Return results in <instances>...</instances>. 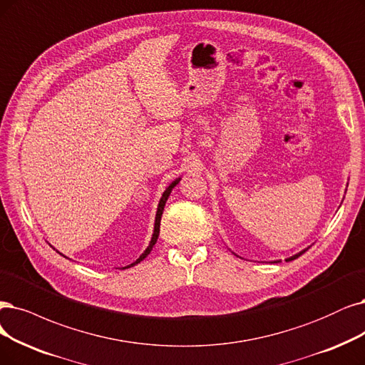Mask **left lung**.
Returning <instances> with one entry per match:
<instances>
[{
	"label": "left lung",
	"mask_w": 365,
	"mask_h": 365,
	"mask_svg": "<svg viewBox=\"0 0 365 365\" xmlns=\"http://www.w3.org/2000/svg\"><path fill=\"white\" fill-rule=\"evenodd\" d=\"M307 250H304V251H301V252H298V254H296V255H293V257H290V259H287V262H290V260H294V259H298L299 257V255H302L304 252H305Z\"/></svg>",
	"instance_id": "left-lung-1"
}]
</instances>
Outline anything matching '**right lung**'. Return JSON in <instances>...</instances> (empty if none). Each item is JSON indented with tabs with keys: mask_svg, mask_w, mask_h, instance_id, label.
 I'll return each instance as SVG.
<instances>
[{
	"mask_svg": "<svg viewBox=\"0 0 365 365\" xmlns=\"http://www.w3.org/2000/svg\"><path fill=\"white\" fill-rule=\"evenodd\" d=\"M179 180L180 179H178V180H174L167 190H165V192L162 194V198H160V201H159V206H158V212H156V221H155V232H153V237H152V240H150V245L147 247V250L140 255V259H137V262H133L132 264H129V266H126V267H130V266H135V264H138L141 260H144L148 254H150V251L153 250V247H155V244H156V240H158V236H159V228H160V217H162V212H164V207H165V203H167V200H168V197H170V194H171V190L173 187L179 183Z\"/></svg>",
	"mask_w": 365,
	"mask_h": 365,
	"instance_id": "obj_1",
	"label": "right lung"
}]
</instances>
